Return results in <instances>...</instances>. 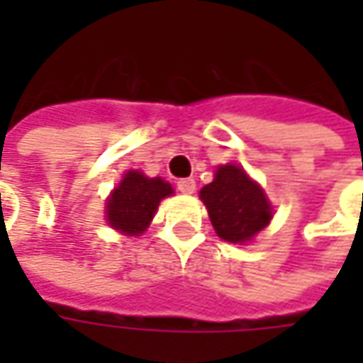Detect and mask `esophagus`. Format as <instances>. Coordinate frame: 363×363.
<instances>
[{
  "label": "esophagus",
  "instance_id": "obj_1",
  "mask_svg": "<svg viewBox=\"0 0 363 363\" xmlns=\"http://www.w3.org/2000/svg\"><path fill=\"white\" fill-rule=\"evenodd\" d=\"M177 189H179L182 194H194V191H196V182H194L191 177L179 179V182H177Z\"/></svg>",
  "mask_w": 363,
  "mask_h": 363
}]
</instances>
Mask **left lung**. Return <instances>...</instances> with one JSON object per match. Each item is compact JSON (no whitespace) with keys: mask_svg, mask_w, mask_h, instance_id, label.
Segmentation results:
<instances>
[{"mask_svg":"<svg viewBox=\"0 0 363 363\" xmlns=\"http://www.w3.org/2000/svg\"><path fill=\"white\" fill-rule=\"evenodd\" d=\"M200 200L216 234L226 242H248L272 220L264 189L234 163L218 167L214 182L200 189Z\"/></svg>","mask_w":363,"mask_h":363,"instance_id":"obj_1","label":"left lung"}]
</instances>
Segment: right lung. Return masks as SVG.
<instances>
[{"mask_svg": "<svg viewBox=\"0 0 363 363\" xmlns=\"http://www.w3.org/2000/svg\"><path fill=\"white\" fill-rule=\"evenodd\" d=\"M174 188L161 177H147L131 169L106 200V222L111 228L127 236H141L149 228L163 198L172 196Z\"/></svg>", "mask_w": 363, "mask_h": 363, "instance_id": "add662e5", "label": "right lung"}]
</instances>
